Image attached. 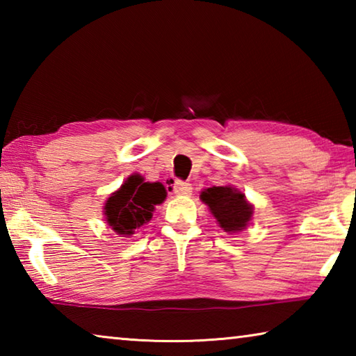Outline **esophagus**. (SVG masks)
Listing matches in <instances>:
<instances>
[{"instance_id":"esophagus-1","label":"esophagus","mask_w":356,"mask_h":356,"mask_svg":"<svg viewBox=\"0 0 356 356\" xmlns=\"http://www.w3.org/2000/svg\"><path fill=\"white\" fill-rule=\"evenodd\" d=\"M191 190H193V186L188 182L177 180V182L174 184V193H176L177 196H188V195H191Z\"/></svg>"}]
</instances>
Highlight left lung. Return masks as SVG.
Segmentation results:
<instances>
[{
    "label": "left lung",
    "instance_id": "1",
    "mask_svg": "<svg viewBox=\"0 0 356 356\" xmlns=\"http://www.w3.org/2000/svg\"><path fill=\"white\" fill-rule=\"evenodd\" d=\"M201 201L209 207L218 226L227 234H238L252 220L254 207L245 193L232 185L212 186L201 191Z\"/></svg>",
    "mask_w": 356,
    "mask_h": 356
}]
</instances>
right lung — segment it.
I'll return each mask as SVG.
<instances>
[{
	"label": "right lung",
	"instance_id": "add662e5",
	"mask_svg": "<svg viewBox=\"0 0 356 356\" xmlns=\"http://www.w3.org/2000/svg\"><path fill=\"white\" fill-rule=\"evenodd\" d=\"M161 182H146L141 174H131L104 204L106 225L119 236H134L136 229L152 220L155 206L166 200Z\"/></svg>",
	"mask_w": 356,
	"mask_h": 356
}]
</instances>
